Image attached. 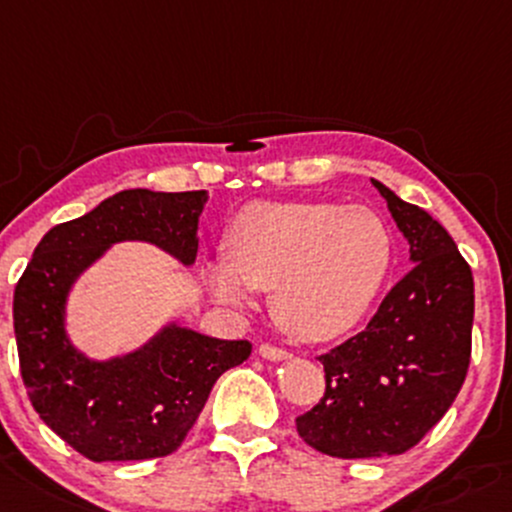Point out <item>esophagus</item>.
I'll use <instances>...</instances> for the list:
<instances>
[{"label":"esophagus","instance_id":"obj_1","mask_svg":"<svg viewBox=\"0 0 512 512\" xmlns=\"http://www.w3.org/2000/svg\"><path fill=\"white\" fill-rule=\"evenodd\" d=\"M257 353H260L265 360H274V363H279V360H287L289 358V353L284 351V348L270 346V343H262V346L257 348Z\"/></svg>","mask_w":512,"mask_h":512}]
</instances>
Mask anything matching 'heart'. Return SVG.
<instances>
[{"instance_id":"b5f03b06","label":"heart","mask_w":512,"mask_h":512,"mask_svg":"<svg viewBox=\"0 0 512 512\" xmlns=\"http://www.w3.org/2000/svg\"><path fill=\"white\" fill-rule=\"evenodd\" d=\"M230 257L206 262L220 304H252L272 289L282 331L328 343L368 316L392 265V233L378 213L324 201H260L233 218Z\"/></svg>"}]
</instances>
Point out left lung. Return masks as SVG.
I'll return each instance as SVG.
<instances>
[{
  "label": "left lung",
  "mask_w": 512,
  "mask_h": 512,
  "mask_svg": "<svg viewBox=\"0 0 512 512\" xmlns=\"http://www.w3.org/2000/svg\"><path fill=\"white\" fill-rule=\"evenodd\" d=\"M370 181L410 245L412 270L365 331L319 358L326 395L297 417V432L338 459H383L412 449L456 400L471 358V267L432 215Z\"/></svg>",
  "instance_id": "obj_1"
}]
</instances>
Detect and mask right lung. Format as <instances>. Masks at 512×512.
I'll return each mask as SVG.
<instances>
[{"label": "right lung", "mask_w": 512, "mask_h": 512, "mask_svg": "<svg viewBox=\"0 0 512 512\" xmlns=\"http://www.w3.org/2000/svg\"><path fill=\"white\" fill-rule=\"evenodd\" d=\"M208 191L129 188L56 225L14 289L21 378L39 417L90 461H139L181 446L215 380L247 360V341H220L166 321L134 351L93 358L73 343L68 301L107 250L147 242L179 265L198 255Z\"/></svg>", "instance_id": "1"}]
</instances>
